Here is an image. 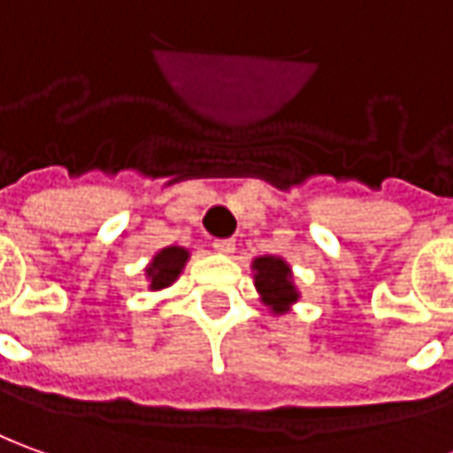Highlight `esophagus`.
Listing matches in <instances>:
<instances>
[{
	"mask_svg": "<svg viewBox=\"0 0 453 453\" xmlns=\"http://www.w3.org/2000/svg\"><path fill=\"white\" fill-rule=\"evenodd\" d=\"M211 246H214L219 254H234V249H236L234 239H214V244Z\"/></svg>",
	"mask_w": 453,
	"mask_h": 453,
	"instance_id": "1",
	"label": "esophagus"
}]
</instances>
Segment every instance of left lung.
Listing matches in <instances>:
<instances>
[{"mask_svg": "<svg viewBox=\"0 0 453 453\" xmlns=\"http://www.w3.org/2000/svg\"><path fill=\"white\" fill-rule=\"evenodd\" d=\"M254 283L261 301L271 308V313H286L301 293L296 291L291 276V266L279 257L254 258Z\"/></svg>", "mask_w": 453, "mask_h": 453, "instance_id": "left-lung-1", "label": "left lung"}]
</instances>
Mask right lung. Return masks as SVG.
<instances>
[{"instance_id":"right-lung-1","label":"right lung","mask_w":453,"mask_h":453,"mask_svg":"<svg viewBox=\"0 0 453 453\" xmlns=\"http://www.w3.org/2000/svg\"><path fill=\"white\" fill-rule=\"evenodd\" d=\"M187 258H189V251L182 249V246H167V249L157 251L152 257V261H150V266L145 268L150 280V291H162V288L173 286L177 276L182 273Z\"/></svg>"}]
</instances>
